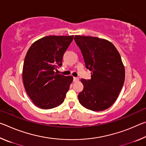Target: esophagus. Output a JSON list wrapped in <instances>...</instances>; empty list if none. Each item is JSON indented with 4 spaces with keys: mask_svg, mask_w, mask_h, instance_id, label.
<instances>
[{
    "mask_svg": "<svg viewBox=\"0 0 146 146\" xmlns=\"http://www.w3.org/2000/svg\"><path fill=\"white\" fill-rule=\"evenodd\" d=\"M79 80V78L78 77H73V82H77V81Z\"/></svg>",
    "mask_w": 146,
    "mask_h": 146,
    "instance_id": "34e87169",
    "label": "esophagus"
}]
</instances>
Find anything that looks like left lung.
Segmentation results:
<instances>
[{"instance_id":"8db88e82","label":"left lung","mask_w":146,"mask_h":146,"mask_svg":"<svg viewBox=\"0 0 146 146\" xmlns=\"http://www.w3.org/2000/svg\"><path fill=\"white\" fill-rule=\"evenodd\" d=\"M86 67L91 72L90 80L81 79L84 89L78 94L81 105L94 111L111 106L117 100L125 80V68L120 53L107 40L75 35Z\"/></svg>"}]
</instances>
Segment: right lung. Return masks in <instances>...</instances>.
Returning a JSON list of instances; mask_svg holds the SVG:
<instances>
[{
    "instance_id": "right-lung-1",
    "label": "right lung",
    "mask_w": 146,
    "mask_h": 146,
    "mask_svg": "<svg viewBox=\"0 0 146 146\" xmlns=\"http://www.w3.org/2000/svg\"><path fill=\"white\" fill-rule=\"evenodd\" d=\"M73 40V35L47 36L35 42L26 53L24 86L39 108H54L64 102L73 78L57 74L55 70L62 66L64 54Z\"/></svg>"
}]
</instances>
